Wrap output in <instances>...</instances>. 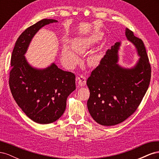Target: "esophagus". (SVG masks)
I'll list each match as a JSON object with an SVG mask.
<instances>
[{"label":"esophagus","mask_w":159,"mask_h":159,"mask_svg":"<svg viewBox=\"0 0 159 159\" xmlns=\"http://www.w3.org/2000/svg\"><path fill=\"white\" fill-rule=\"evenodd\" d=\"M78 81V84L80 86H84L86 84V79H85V77L83 75H80L78 78H77Z\"/></svg>","instance_id":"obj_1"}]
</instances>
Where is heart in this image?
Wrapping results in <instances>:
<instances>
[{
    "mask_svg": "<svg viewBox=\"0 0 159 159\" xmlns=\"http://www.w3.org/2000/svg\"><path fill=\"white\" fill-rule=\"evenodd\" d=\"M94 36L81 38L74 42L73 48L68 46L64 47L61 52V57L62 60L64 61L66 65L70 68L74 67L78 61V56L75 51L80 53L84 52L89 46L90 43L94 40ZM88 63L90 66L95 64V60L93 57H89Z\"/></svg>",
    "mask_w": 159,
    "mask_h": 159,
    "instance_id": "obj_1",
    "label": "heart"
}]
</instances>
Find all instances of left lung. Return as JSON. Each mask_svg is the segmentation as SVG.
I'll return each instance as SVG.
<instances>
[{"instance_id":"left-lung-1","label":"left lung","mask_w":159,"mask_h":159,"mask_svg":"<svg viewBox=\"0 0 159 159\" xmlns=\"http://www.w3.org/2000/svg\"><path fill=\"white\" fill-rule=\"evenodd\" d=\"M125 35L140 56L136 65L127 69L117 64L121 42H116L87 80L89 112L96 122L105 126L119 124L133 114L150 84L151 68L143 42L127 28Z\"/></svg>"}]
</instances>
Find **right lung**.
<instances>
[{
  "instance_id": "add662e5",
  "label": "right lung",
  "mask_w": 159,
  "mask_h": 159,
  "mask_svg": "<svg viewBox=\"0 0 159 159\" xmlns=\"http://www.w3.org/2000/svg\"><path fill=\"white\" fill-rule=\"evenodd\" d=\"M43 19L28 27L17 39L11 56L9 86L14 100L33 121L48 124L56 121L66 107V100L75 89V76L54 64L42 70L34 68L25 54L36 32L45 25L57 22Z\"/></svg>"
}]
</instances>
